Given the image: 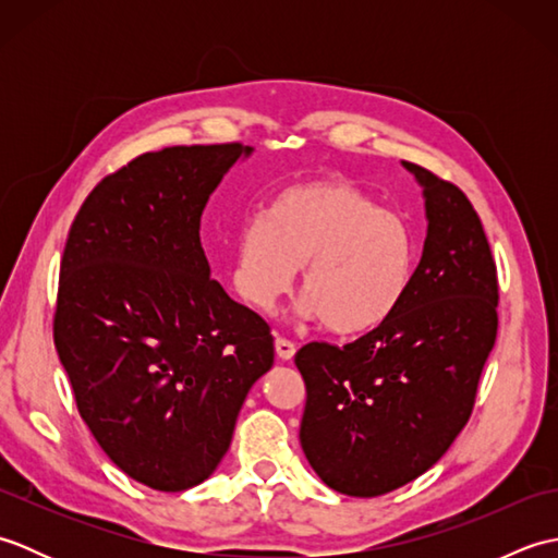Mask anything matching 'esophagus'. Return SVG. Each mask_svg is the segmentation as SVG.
Listing matches in <instances>:
<instances>
[{"label":"esophagus","mask_w":558,"mask_h":558,"mask_svg":"<svg viewBox=\"0 0 558 558\" xmlns=\"http://www.w3.org/2000/svg\"><path fill=\"white\" fill-rule=\"evenodd\" d=\"M294 342L292 340H288V338H276V352H278V357L280 360H292L294 357Z\"/></svg>","instance_id":"esophagus-1"}]
</instances>
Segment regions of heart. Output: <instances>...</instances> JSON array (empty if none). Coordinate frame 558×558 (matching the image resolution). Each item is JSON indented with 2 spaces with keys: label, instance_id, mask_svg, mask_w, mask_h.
<instances>
[{
  "label": "heart",
  "instance_id": "b5f03b06",
  "mask_svg": "<svg viewBox=\"0 0 558 558\" xmlns=\"http://www.w3.org/2000/svg\"><path fill=\"white\" fill-rule=\"evenodd\" d=\"M417 240L410 222L342 177L282 186L264 216L244 222L234 242L232 286L268 312L298 266L300 314L336 336H362L398 310L414 276Z\"/></svg>",
  "mask_w": 558,
  "mask_h": 558
}]
</instances>
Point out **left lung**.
I'll return each instance as SVG.
<instances>
[{
	"label": "left lung",
	"instance_id": "8db88e82",
	"mask_svg": "<svg viewBox=\"0 0 558 558\" xmlns=\"http://www.w3.org/2000/svg\"><path fill=\"white\" fill-rule=\"evenodd\" d=\"M424 189L426 240L398 310L348 342L294 354L304 456L330 489L381 496L417 480L468 424L499 328V280L477 210L453 182L402 162Z\"/></svg>",
	"mask_w": 558,
	"mask_h": 558
}]
</instances>
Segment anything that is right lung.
<instances>
[{
    "mask_svg": "<svg viewBox=\"0 0 558 558\" xmlns=\"http://www.w3.org/2000/svg\"><path fill=\"white\" fill-rule=\"evenodd\" d=\"M242 144L144 153L83 201L59 266L54 348L83 422L129 477L184 492L228 453L270 326L234 302L201 246V213Z\"/></svg>",
    "mask_w": 558,
    "mask_h": 558,
    "instance_id": "1",
    "label": "right lung"
}]
</instances>
